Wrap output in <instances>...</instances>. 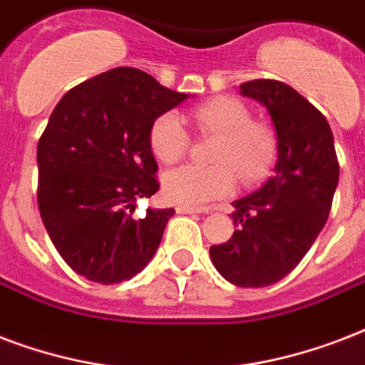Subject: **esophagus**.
<instances>
[{
    "instance_id": "esophagus-1",
    "label": "esophagus",
    "mask_w": 365,
    "mask_h": 365,
    "mask_svg": "<svg viewBox=\"0 0 365 365\" xmlns=\"http://www.w3.org/2000/svg\"><path fill=\"white\" fill-rule=\"evenodd\" d=\"M177 213H188V215H194V213H207V209H203V207H192V205H179V207H177Z\"/></svg>"
}]
</instances>
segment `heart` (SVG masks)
<instances>
[{
  "label": "heart",
  "mask_w": 365,
  "mask_h": 365,
  "mask_svg": "<svg viewBox=\"0 0 365 365\" xmlns=\"http://www.w3.org/2000/svg\"><path fill=\"white\" fill-rule=\"evenodd\" d=\"M203 133H215V165L186 163L163 175V196L182 205H203L232 194L238 173L245 182L267 177L278 154L276 135L268 123L251 120L250 108L234 97H215L192 110ZM150 148L163 163L179 162L190 146V133L175 112L158 115L150 127Z\"/></svg>",
  "instance_id": "obj_1"
}]
</instances>
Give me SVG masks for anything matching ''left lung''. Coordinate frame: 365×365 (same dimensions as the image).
<instances>
[{"label":"left lung","mask_w":365,"mask_h":365,"mask_svg":"<svg viewBox=\"0 0 365 365\" xmlns=\"http://www.w3.org/2000/svg\"><path fill=\"white\" fill-rule=\"evenodd\" d=\"M268 110L278 138V162L264 185L232 203L236 230L209 255L222 278L264 287L297 267L326 225L339 182L331 127L320 110L276 80L240 86Z\"/></svg>","instance_id":"8db88e82"}]
</instances>
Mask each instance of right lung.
<instances>
[{"mask_svg":"<svg viewBox=\"0 0 365 365\" xmlns=\"http://www.w3.org/2000/svg\"><path fill=\"white\" fill-rule=\"evenodd\" d=\"M188 95L129 66L112 68L64 95L38 143V205L68 267L110 285L143 270L175 209H146L138 197L160 188L150 148L158 115Z\"/></svg>","mask_w":365,"mask_h":365,"instance_id":"right-lung-1","label":"right lung"}]
</instances>
